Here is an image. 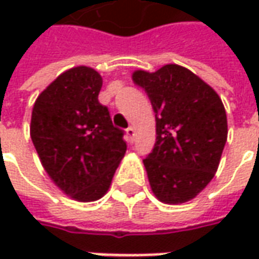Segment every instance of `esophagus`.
I'll return each instance as SVG.
<instances>
[{
	"mask_svg": "<svg viewBox=\"0 0 259 259\" xmlns=\"http://www.w3.org/2000/svg\"><path fill=\"white\" fill-rule=\"evenodd\" d=\"M126 133H127V136H129V140L133 141V139H135V136H136V127H135V126H129V127L126 129Z\"/></svg>",
	"mask_w": 259,
	"mask_h": 259,
	"instance_id": "1",
	"label": "esophagus"
}]
</instances>
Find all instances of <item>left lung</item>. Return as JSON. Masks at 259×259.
I'll return each mask as SVG.
<instances>
[{"label": "left lung", "instance_id": "obj_1", "mask_svg": "<svg viewBox=\"0 0 259 259\" xmlns=\"http://www.w3.org/2000/svg\"><path fill=\"white\" fill-rule=\"evenodd\" d=\"M155 113L157 141L143 159L151 190L165 204L193 200L215 176L228 140L221 97L187 68L169 64L157 72L135 70Z\"/></svg>", "mask_w": 259, "mask_h": 259}]
</instances>
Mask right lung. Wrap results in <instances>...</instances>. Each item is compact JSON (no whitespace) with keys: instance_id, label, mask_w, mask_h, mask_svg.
<instances>
[{"instance_id":"1","label":"right lung","mask_w":259,"mask_h":259,"mask_svg":"<svg viewBox=\"0 0 259 259\" xmlns=\"http://www.w3.org/2000/svg\"><path fill=\"white\" fill-rule=\"evenodd\" d=\"M101 74L68 69L37 97L30 137L42 168L62 193L80 202L101 198L126 152L123 132L98 102Z\"/></svg>"}]
</instances>
